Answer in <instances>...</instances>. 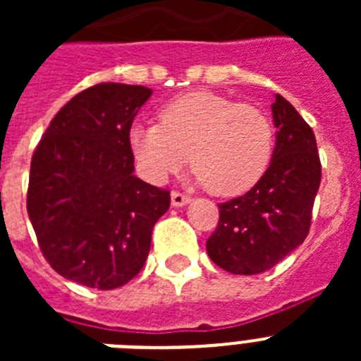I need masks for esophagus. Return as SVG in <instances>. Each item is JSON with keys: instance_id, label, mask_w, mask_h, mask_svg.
Here are the masks:
<instances>
[{"instance_id": "obj_1", "label": "esophagus", "mask_w": 361, "mask_h": 361, "mask_svg": "<svg viewBox=\"0 0 361 361\" xmlns=\"http://www.w3.org/2000/svg\"><path fill=\"white\" fill-rule=\"evenodd\" d=\"M190 197L180 193V191H171V206H175V208H183V206L190 204Z\"/></svg>"}]
</instances>
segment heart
<instances>
[{"mask_svg":"<svg viewBox=\"0 0 361 361\" xmlns=\"http://www.w3.org/2000/svg\"><path fill=\"white\" fill-rule=\"evenodd\" d=\"M159 121L133 124L128 137L137 164L152 180H164L190 157L197 180L212 193L240 195L264 177L275 152L269 117L215 92L173 99Z\"/></svg>","mask_w":361,"mask_h":361,"instance_id":"obj_1","label":"heart"}]
</instances>
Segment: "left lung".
Listing matches in <instances>:
<instances>
[{
    "label": "left lung",
    "instance_id": "8db88e82",
    "mask_svg": "<svg viewBox=\"0 0 361 361\" xmlns=\"http://www.w3.org/2000/svg\"><path fill=\"white\" fill-rule=\"evenodd\" d=\"M276 142L264 177L245 195L219 204V226L206 242L209 258L233 275H258L305 240L322 166L317 139L280 94L271 104Z\"/></svg>",
    "mask_w": 361,
    "mask_h": 361
}]
</instances>
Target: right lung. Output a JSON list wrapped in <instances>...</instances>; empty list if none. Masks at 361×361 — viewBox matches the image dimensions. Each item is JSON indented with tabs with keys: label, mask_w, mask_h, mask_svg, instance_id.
Segmentation results:
<instances>
[{
	"label": "right lung",
	"mask_w": 361,
	"mask_h": 361,
	"mask_svg": "<svg viewBox=\"0 0 361 361\" xmlns=\"http://www.w3.org/2000/svg\"><path fill=\"white\" fill-rule=\"evenodd\" d=\"M152 88L101 82L57 111L32 155L27 209L66 280L116 289L142 269L170 191L133 175L130 128Z\"/></svg>",
	"instance_id": "add662e5"
}]
</instances>
